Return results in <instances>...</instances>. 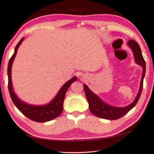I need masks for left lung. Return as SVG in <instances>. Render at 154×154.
<instances>
[{
	"mask_svg": "<svg viewBox=\"0 0 154 154\" xmlns=\"http://www.w3.org/2000/svg\"><path fill=\"white\" fill-rule=\"evenodd\" d=\"M128 45L133 50V52L134 54L135 60H136V63L143 66V76H142L141 79L139 93L137 94L134 102L132 104L128 105V106L123 108L113 107L106 104V103H104L103 101L101 100L100 97L96 95L95 94H94L88 88V86L86 84H84L85 94H86L87 100H88L89 104V110H90V111L94 116H97L98 118L108 119V120H118V119L122 118V117L127 114L130 110H131L133 108L136 106L140 99V97L143 88V79L144 75H145L146 71L145 61H144L143 54H142L140 45L136 41H135L134 40H130L128 42Z\"/></svg>",
	"mask_w": 154,
	"mask_h": 154,
	"instance_id": "8db88e82",
	"label": "left lung"
}]
</instances>
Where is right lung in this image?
Segmentation results:
<instances>
[{"mask_svg": "<svg viewBox=\"0 0 154 154\" xmlns=\"http://www.w3.org/2000/svg\"><path fill=\"white\" fill-rule=\"evenodd\" d=\"M23 40L22 38L18 43L17 46L15 47L14 54L9 61L8 67V89L10 92V95L11 99L17 109L21 112V113L26 116L29 120H33L37 122H45L50 121L53 119L56 118L63 111V101L65 98V95L66 92H67L68 88L70 84L76 81L77 78L76 77H72L69 81L63 85L61 87L60 91L54 98V100L50 102L49 104L44 106H33V105L27 104L26 103L21 102L15 95L14 92L13 91L12 85H11V66L14 57L17 54V50L20 43Z\"/></svg>", "mask_w": 154, "mask_h": 154, "instance_id": "right-lung-1", "label": "right lung"}]
</instances>
